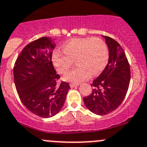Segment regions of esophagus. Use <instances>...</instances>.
Segmentation results:
<instances>
[{
    "label": "esophagus",
    "instance_id": "34e87169",
    "mask_svg": "<svg viewBox=\"0 0 147 147\" xmlns=\"http://www.w3.org/2000/svg\"><path fill=\"white\" fill-rule=\"evenodd\" d=\"M79 86V84L78 83H70V87L71 88H74V87H76V86Z\"/></svg>",
    "mask_w": 147,
    "mask_h": 147
}]
</instances>
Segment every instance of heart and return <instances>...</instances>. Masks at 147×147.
I'll return each mask as SVG.
<instances>
[{
    "label": "heart",
    "instance_id": "obj_1",
    "mask_svg": "<svg viewBox=\"0 0 147 147\" xmlns=\"http://www.w3.org/2000/svg\"><path fill=\"white\" fill-rule=\"evenodd\" d=\"M62 52L55 51L53 63L57 72L61 75L67 73L74 61L77 64L64 79L72 83H80L91 76L101 73L109 59L107 45L98 38H74L67 41L62 47Z\"/></svg>",
    "mask_w": 147,
    "mask_h": 147
}]
</instances>
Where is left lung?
I'll list each match as a JSON object with an SVG mask.
<instances>
[{
    "label": "left lung",
    "mask_w": 147,
    "mask_h": 147,
    "mask_svg": "<svg viewBox=\"0 0 147 147\" xmlns=\"http://www.w3.org/2000/svg\"><path fill=\"white\" fill-rule=\"evenodd\" d=\"M104 38L109 49V61L93 81L92 93L83 98L86 107L98 115H107L121 105L131 80L129 62L123 49L115 40L108 36Z\"/></svg>",
    "instance_id": "1"
}]
</instances>
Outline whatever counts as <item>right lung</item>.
Wrapping results in <instances>:
<instances>
[{
  "label": "right lung",
  "instance_id": "obj_1",
  "mask_svg": "<svg viewBox=\"0 0 147 147\" xmlns=\"http://www.w3.org/2000/svg\"><path fill=\"white\" fill-rule=\"evenodd\" d=\"M55 43L42 37L27 44L15 61L13 79L18 95L28 110L39 117H51L62 108L69 84L60 78L53 63Z\"/></svg>",
  "mask_w": 147,
  "mask_h": 147
}]
</instances>
